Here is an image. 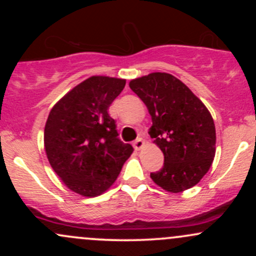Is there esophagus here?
<instances>
[{"mask_svg":"<svg viewBox=\"0 0 256 256\" xmlns=\"http://www.w3.org/2000/svg\"><path fill=\"white\" fill-rule=\"evenodd\" d=\"M143 146H144V140H142V138H137V140L134 142V149H137V150H140Z\"/></svg>","mask_w":256,"mask_h":256,"instance_id":"34e87169","label":"esophagus"}]
</instances>
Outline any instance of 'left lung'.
I'll return each mask as SVG.
<instances>
[{
  "label": "left lung",
  "instance_id": "left-lung-1",
  "mask_svg": "<svg viewBox=\"0 0 256 256\" xmlns=\"http://www.w3.org/2000/svg\"><path fill=\"white\" fill-rule=\"evenodd\" d=\"M152 116V138L164 152V166L152 172L154 183L170 192L194 186L216 155V126L206 106L184 83L155 72L130 82Z\"/></svg>",
  "mask_w": 256,
  "mask_h": 256
}]
</instances>
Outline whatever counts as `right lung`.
Listing matches in <instances>:
<instances>
[{
    "label": "right lung",
    "mask_w": 256,
    "mask_h": 256,
    "mask_svg": "<svg viewBox=\"0 0 256 256\" xmlns=\"http://www.w3.org/2000/svg\"><path fill=\"white\" fill-rule=\"evenodd\" d=\"M124 79L90 77L52 107L44 128V146L55 173L72 192L94 198L118 178L134 152L118 137L108 108Z\"/></svg>",
    "instance_id": "right-lung-1"
}]
</instances>
